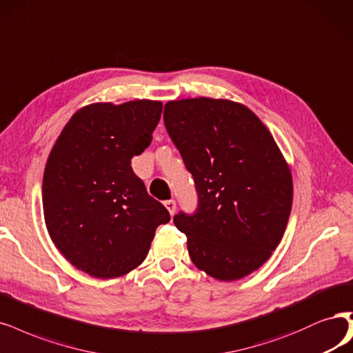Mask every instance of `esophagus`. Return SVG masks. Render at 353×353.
<instances>
[{
    "label": "esophagus",
    "instance_id": "1",
    "mask_svg": "<svg viewBox=\"0 0 353 353\" xmlns=\"http://www.w3.org/2000/svg\"><path fill=\"white\" fill-rule=\"evenodd\" d=\"M165 208L168 209L169 214L174 216V213H175V210H176V203H175V200H168V201H165Z\"/></svg>",
    "mask_w": 353,
    "mask_h": 353
}]
</instances>
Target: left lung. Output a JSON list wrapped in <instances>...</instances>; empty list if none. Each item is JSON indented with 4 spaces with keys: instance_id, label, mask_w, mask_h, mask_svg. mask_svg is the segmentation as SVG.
Instances as JSON below:
<instances>
[{
    "instance_id": "left-lung-1",
    "label": "left lung",
    "mask_w": 353,
    "mask_h": 353,
    "mask_svg": "<svg viewBox=\"0 0 353 353\" xmlns=\"http://www.w3.org/2000/svg\"><path fill=\"white\" fill-rule=\"evenodd\" d=\"M163 119L199 192L197 212L174 217L191 261L217 281H239L270 259L285 234L290 168L272 132L242 103L169 101Z\"/></svg>"
}]
</instances>
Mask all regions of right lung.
<instances>
[{
	"mask_svg": "<svg viewBox=\"0 0 353 353\" xmlns=\"http://www.w3.org/2000/svg\"><path fill=\"white\" fill-rule=\"evenodd\" d=\"M162 102L80 108L48 157L43 217L57 250L76 269L98 279L124 276L148 255L156 228L169 222L132 172L131 157L149 148Z\"/></svg>",
	"mask_w": 353,
	"mask_h": 353,
	"instance_id": "add662e5",
	"label": "right lung"
}]
</instances>
